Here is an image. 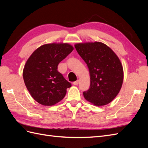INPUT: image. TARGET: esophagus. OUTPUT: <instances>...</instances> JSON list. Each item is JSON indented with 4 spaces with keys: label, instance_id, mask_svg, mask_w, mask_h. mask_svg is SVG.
Segmentation results:
<instances>
[{
    "label": "esophagus",
    "instance_id": "1",
    "mask_svg": "<svg viewBox=\"0 0 148 148\" xmlns=\"http://www.w3.org/2000/svg\"><path fill=\"white\" fill-rule=\"evenodd\" d=\"M78 83H79V81H78V80H77V81L74 82L73 83V85H78Z\"/></svg>",
    "mask_w": 148,
    "mask_h": 148
}]
</instances>
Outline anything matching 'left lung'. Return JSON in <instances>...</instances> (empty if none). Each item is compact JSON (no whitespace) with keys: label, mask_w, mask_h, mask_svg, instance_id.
Returning <instances> with one entry per match:
<instances>
[{"label":"left lung","mask_w":148,"mask_h":148,"mask_svg":"<svg viewBox=\"0 0 148 148\" xmlns=\"http://www.w3.org/2000/svg\"><path fill=\"white\" fill-rule=\"evenodd\" d=\"M75 47L90 74V86L83 92L85 99L96 106L109 104L117 96L123 83V66L119 57L100 42L78 43Z\"/></svg>","instance_id":"8db88e82"}]
</instances>
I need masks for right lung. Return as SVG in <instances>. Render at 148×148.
Listing matches in <instances>:
<instances>
[{"label":"right lung","mask_w":148,"mask_h":148,"mask_svg":"<svg viewBox=\"0 0 148 148\" xmlns=\"http://www.w3.org/2000/svg\"><path fill=\"white\" fill-rule=\"evenodd\" d=\"M73 50V46L67 43L44 44L26 61L23 71L25 84L39 104L51 106L64 99L71 84L58 71L57 66Z\"/></svg>","instance_id":"right-lung-1"}]
</instances>
